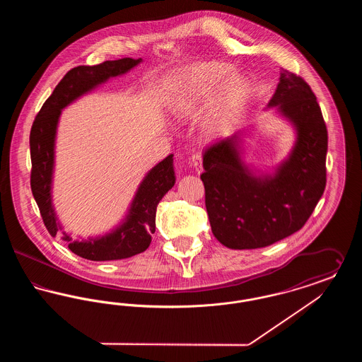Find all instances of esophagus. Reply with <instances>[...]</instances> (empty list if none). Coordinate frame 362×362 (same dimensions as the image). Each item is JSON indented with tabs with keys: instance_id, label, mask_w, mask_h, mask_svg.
Masks as SVG:
<instances>
[{
	"instance_id": "obj_1",
	"label": "esophagus",
	"mask_w": 362,
	"mask_h": 362,
	"mask_svg": "<svg viewBox=\"0 0 362 362\" xmlns=\"http://www.w3.org/2000/svg\"><path fill=\"white\" fill-rule=\"evenodd\" d=\"M191 164L197 173H202V156L201 153H194L191 156Z\"/></svg>"
}]
</instances>
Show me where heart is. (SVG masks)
<instances>
[{
	"label": "heart",
	"mask_w": 362,
	"mask_h": 362,
	"mask_svg": "<svg viewBox=\"0 0 362 362\" xmlns=\"http://www.w3.org/2000/svg\"><path fill=\"white\" fill-rule=\"evenodd\" d=\"M232 71V66L221 62H207L173 78L171 105L180 118H194L204 110L210 93ZM244 89L240 78H232L224 90V99H238Z\"/></svg>",
	"instance_id": "1"
}]
</instances>
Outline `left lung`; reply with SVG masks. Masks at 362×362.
<instances>
[{"label":"left lung","mask_w":362,"mask_h":362,"mask_svg":"<svg viewBox=\"0 0 362 362\" xmlns=\"http://www.w3.org/2000/svg\"><path fill=\"white\" fill-rule=\"evenodd\" d=\"M270 107L294 123L297 142L274 177H255L243 165L238 133L204 153L201 179L216 239L232 250L272 245L300 230L326 189L328 134L308 83L282 70Z\"/></svg>","instance_id":"obj_1"}]
</instances>
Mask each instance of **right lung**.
I'll use <instances>...</instances> for the list:
<instances>
[{
  "instance_id": "right-lung-1",
  "label": "right lung",
  "mask_w": 362,
  "mask_h": 362,
  "mask_svg": "<svg viewBox=\"0 0 362 362\" xmlns=\"http://www.w3.org/2000/svg\"><path fill=\"white\" fill-rule=\"evenodd\" d=\"M141 62L133 58L105 61L93 66H77L69 70L55 86L52 96L43 103L35 118L30 133L31 149V189L39 207L42 220L52 238L59 235L61 226L57 223L52 205V175L54 165V138L61 110L81 96L93 86H99L110 77H115L134 68ZM173 155L165 157L145 176L132 204L127 220L114 230L99 239L71 241L62 232V239L68 241L70 251L88 260H118L132 258L144 252L156 230V209L161 198L175 185Z\"/></svg>"
}]
</instances>
